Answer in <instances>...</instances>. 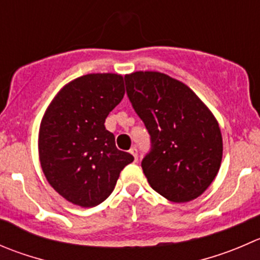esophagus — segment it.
Returning a JSON list of instances; mask_svg holds the SVG:
<instances>
[{"instance_id":"34e87169","label":"esophagus","mask_w":260,"mask_h":260,"mask_svg":"<svg viewBox=\"0 0 260 260\" xmlns=\"http://www.w3.org/2000/svg\"><path fill=\"white\" fill-rule=\"evenodd\" d=\"M129 152L132 153L133 157H135V161H137V160H138V151H137V148L132 147V148H131V150H129Z\"/></svg>"}]
</instances>
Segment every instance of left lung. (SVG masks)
I'll return each mask as SVG.
<instances>
[{"label":"left lung","mask_w":260,"mask_h":260,"mask_svg":"<svg viewBox=\"0 0 260 260\" xmlns=\"http://www.w3.org/2000/svg\"><path fill=\"white\" fill-rule=\"evenodd\" d=\"M127 95L151 137L142 170L153 190L171 202L196 200L222 160L220 127L186 85L161 72L125 75Z\"/></svg>","instance_id":"obj_1"}]
</instances>
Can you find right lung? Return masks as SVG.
<instances>
[{
  "label": "right lung",
  "mask_w": 260,
  "mask_h": 260,
  "mask_svg": "<svg viewBox=\"0 0 260 260\" xmlns=\"http://www.w3.org/2000/svg\"><path fill=\"white\" fill-rule=\"evenodd\" d=\"M124 91L120 75H85L69 82L45 110L38 141L40 165L53 189L74 205L104 202L133 161L104 125Z\"/></svg>",
  "instance_id": "right-lung-1"
}]
</instances>
